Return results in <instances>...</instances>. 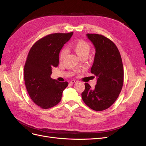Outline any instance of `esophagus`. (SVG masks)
Returning a JSON list of instances; mask_svg holds the SVG:
<instances>
[{"label": "esophagus", "instance_id": "obj_1", "mask_svg": "<svg viewBox=\"0 0 146 146\" xmlns=\"http://www.w3.org/2000/svg\"><path fill=\"white\" fill-rule=\"evenodd\" d=\"M77 81L76 80H71L70 82V84H74V83H76Z\"/></svg>", "mask_w": 146, "mask_h": 146}]
</instances>
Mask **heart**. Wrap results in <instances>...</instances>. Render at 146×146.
Here are the masks:
<instances>
[{
  "mask_svg": "<svg viewBox=\"0 0 146 146\" xmlns=\"http://www.w3.org/2000/svg\"><path fill=\"white\" fill-rule=\"evenodd\" d=\"M70 47L76 53L78 56H80L82 58H86L89 55V53L91 50V46L90 44L85 40H82V39L73 42L70 44ZM66 55V49H64V48L61 49L59 55L60 60H63Z\"/></svg>",
  "mask_w": 146,
  "mask_h": 146,
  "instance_id": "b5f03b06",
  "label": "heart"
}]
</instances>
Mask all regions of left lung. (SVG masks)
<instances>
[{
    "mask_svg": "<svg viewBox=\"0 0 146 146\" xmlns=\"http://www.w3.org/2000/svg\"><path fill=\"white\" fill-rule=\"evenodd\" d=\"M88 39L96 48L91 72L98 77L94 89L85 83L82 93L85 104L95 111H103L114 103L123 83V68L121 56L112 41L102 35L88 33Z\"/></svg>",
    "mask_w": 146,
    "mask_h": 146,
    "instance_id": "1",
    "label": "left lung"
}]
</instances>
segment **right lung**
<instances>
[{"instance_id": "1", "label": "right lung", "mask_w": 146, "mask_h": 146, "mask_svg": "<svg viewBox=\"0 0 146 146\" xmlns=\"http://www.w3.org/2000/svg\"><path fill=\"white\" fill-rule=\"evenodd\" d=\"M72 35L73 32L48 35L35 42L29 52L24 70L25 85L31 99L41 108L58 104L68 86L67 82H58L50 75L52 68L58 65L61 48Z\"/></svg>"}]
</instances>
